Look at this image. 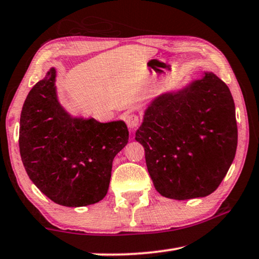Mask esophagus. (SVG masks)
<instances>
[{
  "label": "esophagus",
  "mask_w": 259,
  "mask_h": 259,
  "mask_svg": "<svg viewBox=\"0 0 259 259\" xmlns=\"http://www.w3.org/2000/svg\"><path fill=\"white\" fill-rule=\"evenodd\" d=\"M139 122H140L139 117H138V115H136V114H128V115L125 116V123H126V125H128V128H130V129L137 128Z\"/></svg>",
  "instance_id": "34e87169"
}]
</instances>
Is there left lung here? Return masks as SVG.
<instances>
[{
	"label": "left lung",
	"instance_id": "left-lung-1",
	"mask_svg": "<svg viewBox=\"0 0 259 259\" xmlns=\"http://www.w3.org/2000/svg\"><path fill=\"white\" fill-rule=\"evenodd\" d=\"M135 139L145 148L155 190L174 200L203 198L217 190L238 145L231 91L212 72L164 91L144 111Z\"/></svg>",
	"mask_w": 259,
	"mask_h": 259
}]
</instances>
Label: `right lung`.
I'll return each instance as SVG.
<instances>
[{
    "label": "right lung",
    "instance_id": "right-lung-1",
    "mask_svg": "<svg viewBox=\"0 0 259 259\" xmlns=\"http://www.w3.org/2000/svg\"><path fill=\"white\" fill-rule=\"evenodd\" d=\"M51 67L29 91L20 114L19 150L43 194L65 207H84L107 194L115 155L128 144L122 120L74 116L60 104Z\"/></svg>",
    "mask_w": 259,
    "mask_h": 259
}]
</instances>
